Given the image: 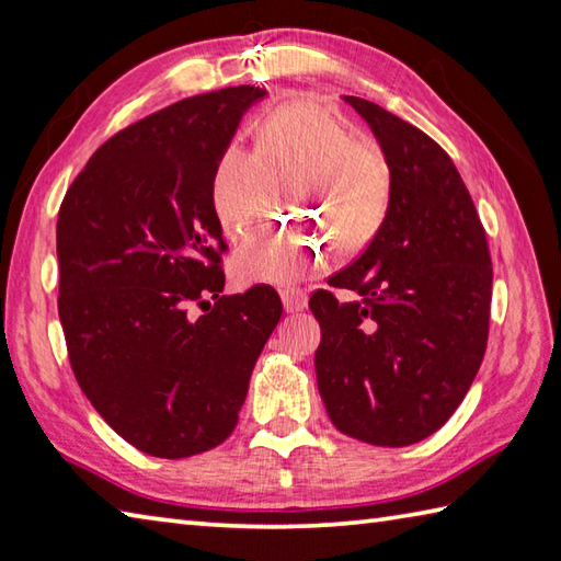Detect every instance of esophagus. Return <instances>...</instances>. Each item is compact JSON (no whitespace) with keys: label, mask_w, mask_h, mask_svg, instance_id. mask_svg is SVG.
<instances>
[{"label":"esophagus","mask_w":561,"mask_h":561,"mask_svg":"<svg viewBox=\"0 0 561 561\" xmlns=\"http://www.w3.org/2000/svg\"><path fill=\"white\" fill-rule=\"evenodd\" d=\"M280 300L285 312H302L307 307V293L300 288H285L280 290Z\"/></svg>","instance_id":"34e87169"}]
</instances>
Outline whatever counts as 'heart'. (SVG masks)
<instances>
[{"label": "heart", "mask_w": 561, "mask_h": 561, "mask_svg": "<svg viewBox=\"0 0 561 561\" xmlns=\"http://www.w3.org/2000/svg\"><path fill=\"white\" fill-rule=\"evenodd\" d=\"M290 213L317 217L341 254L368 247L392 201V169L370 140L353 137L336 113L290 101L256 123L254 152L230 142L210 174V208L225 237L239 239L259 222L271 184H288ZM329 256V239L305 222L283 225L242 244L230 261L239 285H290Z\"/></svg>", "instance_id": "b5f03b06"}]
</instances>
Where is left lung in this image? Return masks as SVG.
I'll return each mask as SVG.
<instances>
[{"label": "left lung", "mask_w": 561, "mask_h": 561, "mask_svg": "<svg viewBox=\"0 0 561 561\" xmlns=\"http://www.w3.org/2000/svg\"><path fill=\"white\" fill-rule=\"evenodd\" d=\"M346 101L380 140L392 201L373 242L329 278L358 300L310 297L322 327L317 387L341 433L402 448L436 433L470 390L486 351L494 268L448 152L373 101Z\"/></svg>", "instance_id": "left-lung-1"}]
</instances>
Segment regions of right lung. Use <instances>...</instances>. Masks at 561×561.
<instances>
[{"instance_id":"obj_1","label":"right lung","mask_w":561,"mask_h":561,"mask_svg":"<svg viewBox=\"0 0 561 561\" xmlns=\"http://www.w3.org/2000/svg\"><path fill=\"white\" fill-rule=\"evenodd\" d=\"M261 96L227 87L135 121L91 154L57 215L72 373L123 440L164 460L230 436L283 314L271 285L220 295L227 244L208 196L217 154Z\"/></svg>"}]
</instances>
